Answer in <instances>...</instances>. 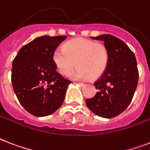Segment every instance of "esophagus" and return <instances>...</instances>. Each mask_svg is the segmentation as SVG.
<instances>
[{
    "label": "esophagus",
    "instance_id": "obj_1",
    "mask_svg": "<svg viewBox=\"0 0 150 150\" xmlns=\"http://www.w3.org/2000/svg\"><path fill=\"white\" fill-rule=\"evenodd\" d=\"M79 85L81 86V87H84V86H85V84L83 83H79Z\"/></svg>",
    "mask_w": 150,
    "mask_h": 150
}]
</instances>
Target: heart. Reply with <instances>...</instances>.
Listing matches in <instances>:
<instances>
[{
    "mask_svg": "<svg viewBox=\"0 0 150 150\" xmlns=\"http://www.w3.org/2000/svg\"><path fill=\"white\" fill-rule=\"evenodd\" d=\"M109 60V51L103 44L83 38L67 41L63 50L56 49L52 54L54 66L62 75L66 76L75 65L78 67L69 75L75 80L100 77L105 71Z\"/></svg>",
    "mask_w": 150,
    "mask_h": 150,
    "instance_id": "1",
    "label": "heart"
}]
</instances>
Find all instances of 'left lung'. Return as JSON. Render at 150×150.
Segmentation results:
<instances>
[{
	"label": "left lung",
	"mask_w": 150,
	"mask_h": 150,
	"mask_svg": "<svg viewBox=\"0 0 150 150\" xmlns=\"http://www.w3.org/2000/svg\"><path fill=\"white\" fill-rule=\"evenodd\" d=\"M91 38L104 41L109 60L105 72L94 83L98 92L86 103L96 115L110 119L126 110L133 98L139 79L137 62L134 53L118 38L102 35Z\"/></svg>",
	"instance_id": "obj_1"
}]
</instances>
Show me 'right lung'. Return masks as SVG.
<instances>
[{
	"instance_id": "add662e5",
	"label": "right lung",
	"mask_w": 150,
	"mask_h": 150,
	"mask_svg": "<svg viewBox=\"0 0 150 150\" xmlns=\"http://www.w3.org/2000/svg\"><path fill=\"white\" fill-rule=\"evenodd\" d=\"M66 36H41L23 46L12 63L11 81L21 105L31 115L54 113L64 102L71 81L56 71L52 54Z\"/></svg>"
}]
</instances>
